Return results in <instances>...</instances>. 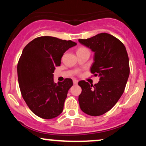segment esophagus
<instances>
[{
    "label": "esophagus",
    "mask_w": 146,
    "mask_h": 146,
    "mask_svg": "<svg viewBox=\"0 0 146 146\" xmlns=\"http://www.w3.org/2000/svg\"><path fill=\"white\" fill-rule=\"evenodd\" d=\"M73 84H77L78 83V80H75V79H74V80H73Z\"/></svg>",
    "instance_id": "1"
}]
</instances>
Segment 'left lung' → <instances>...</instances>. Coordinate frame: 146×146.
<instances>
[{"label": "left lung", "mask_w": 146, "mask_h": 146, "mask_svg": "<svg viewBox=\"0 0 146 146\" xmlns=\"http://www.w3.org/2000/svg\"><path fill=\"white\" fill-rule=\"evenodd\" d=\"M79 42L95 53L90 72L100 77L94 85L84 80L78 82L82 88L80 107L87 115L100 116L111 109L124 91L130 74L128 53L123 43L109 33H99Z\"/></svg>", "instance_id": "obj_1"}]
</instances>
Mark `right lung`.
<instances>
[{
	"instance_id": "right-lung-1",
	"label": "right lung",
	"mask_w": 146,
	"mask_h": 146,
	"mask_svg": "<svg viewBox=\"0 0 146 146\" xmlns=\"http://www.w3.org/2000/svg\"><path fill=\"white\" fill-rule=\"evenodd\" d=\"M77 43L51 36L35 38L25 46L18 63V79L22 96L37 116L49 119L62 112L71 79L53 81L56 66H60L65 51Z\"/></svg>"
}]
</instances>
